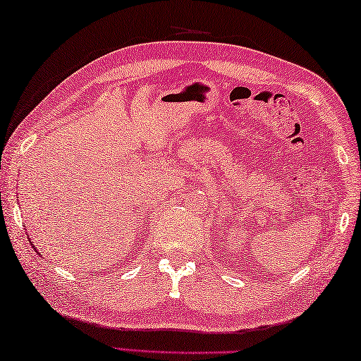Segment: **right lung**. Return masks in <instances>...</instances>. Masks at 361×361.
<instances>
[{
	"mask_svg": "<svg viewBox=\"0 0 361 361\" xmlns=\"http://www.w3.org/2000/svg\"><path fill=\"white\" fill-rule=\"evenodd\" d=\"M30 243H32V241H30ZM33 250H35V251H37V247H35V246H33ZM37 252H38V251H37Z\"/></svg>",
	"mask_w": 361,
	"mask_h": 361,
	"instance_id": "1",
	"label": "right lung"
}]
</instances>
